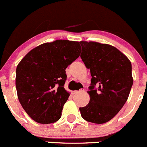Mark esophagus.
Segmentation results:
<instances>
[{
  "label": "esophagus",
  "instance_id": "esophagus-1",
  "mask_svg": "<svg viewBox=\"0 0 147 147\" xmlns=\"http://www.w3.org/2000/svg\"><path fill=\"white\" fill-rule=\"evenodd\" d=\"M82 92V90H80V91H73V92H72V94H78V93H79V92Z\"/></svg>",
  "mask_w": 147,
  "mask_h": 147
}]
</instances>
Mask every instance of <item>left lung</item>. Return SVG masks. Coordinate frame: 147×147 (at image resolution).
Masks as SVG:
<instances>
[{
  "label": "left lung",
  "instance_id": "left-lung-1",
  "mask_svg": "<svg viewBox=\"0 0 147 147\" xmlns=\"http://www.w3.org/2000/svg\"><path fill=\"white\" fill-rule=\"evenodd\" d=\"M81 58L90 69L89 103L80 108L84 120L96 124L113 118L127 100L133 84L132 64L127 57L114 46L95 41H80ZM96 85L99 88H94Z\"/></svg>",
  "mask_w": 147,
  "mask_h": 147
}]
</instances>
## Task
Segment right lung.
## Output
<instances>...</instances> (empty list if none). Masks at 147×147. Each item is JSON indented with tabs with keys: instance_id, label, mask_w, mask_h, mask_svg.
<instances>
[{
	"instance_id": "add662e5",
	"label": "right lung",
	"mask_w": 147,
	"mask_h": 147,
	"mask_svg": "<svg viewBox=\"0 0 147 147\" xmlns=\"http://www.w3.org/2000/svg\"><path fill=\"white\" fill-rule=\"evenodd\" d=\"M78 41L55 40L32 49L17 66L20 103L35 122L50 124L61 118L69 93L64 88L65 69L79 58Z\"/></svg>"
}]
</instances>
